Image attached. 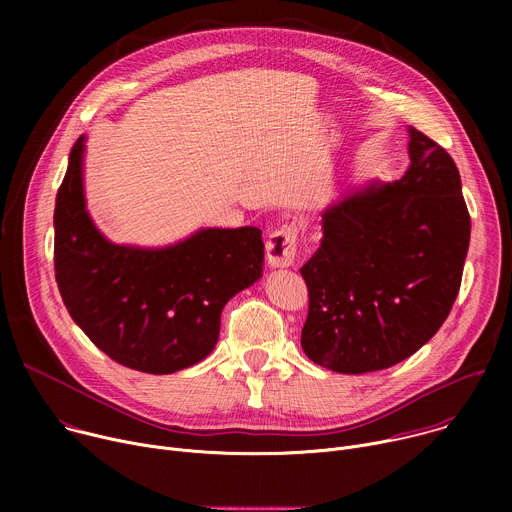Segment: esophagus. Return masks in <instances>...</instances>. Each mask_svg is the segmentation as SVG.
<instances>
[{
	"mask_svg": "<svg viewBox=\"0 0 512 512\" xmlns=\"http://www.w3.org/2000/svg\"><path fill=\"white\" fill-rule=\"evenodd\" d=\"M267 261L271 267H291L296 261V229L283 225L267 241Z\"/></svg>",
	"mask_w": 512,
	"mask_h": 512,
	"instance_id": "esophagus-1",
	"label": "esophagus"
}]
</instances>
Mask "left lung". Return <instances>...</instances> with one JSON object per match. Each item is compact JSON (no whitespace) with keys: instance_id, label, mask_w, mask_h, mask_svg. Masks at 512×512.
<instances>
[{"instance_id":"8db88e82","label":"left lung","mask_w":512,"mask_h":512,"mask_svg":"<svg viewBox=\"0 0 512 512\" xmlns=\"http://www.w3.org/2000/svg\"><path fill=\"white\" fill-rule=\"evenodd\" d=\"M411 166L322 214V243L300 269L310 308L302 348L344 375L393 367L446 322L470 245V214L452 156L409 127Z\"/></svg>"}]
</instances>
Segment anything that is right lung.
Returning a JSON list of instances; mask_svg holds the SVG:
<instances>
[{
	"label": "right lung",
	"mask_w": 512,
	"mask_h": 512,
	"mask_svg": "<svg viewBox=\"0 0 512 512\" xmlns=\"http://www.w3.org/2000/svg\"><path fill=\"white\" fill-rule=\"evenodd\" d=\"M85 135L72 145L54 208V273L77 326L123 367L170 375L208 356L221 314L263 273L255 227L200 229L162 249L115 245L91 221Z\"/></svg>",
	"instance_id": "add662e5"
}]
</instances>
